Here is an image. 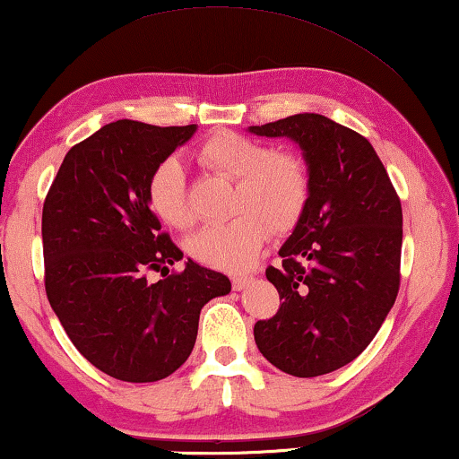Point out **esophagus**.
Returning <instances> with one entry per match:
<instances>
[{
	"instance_id": "1",
	"label": "esophagus",
	"mask_w": 459,
	"mask_h": 459,
	"mask_svg": "<svg viewBox=\"0 0 459 459\" xmlns=\"http://www.w3.org/2000/svg\"><path fill=\"white\" fill-rule=\"evenodd\" d=\"M249 282H251V276H232V289H235V291H243Z\"/></svg>"
}]
</instances>
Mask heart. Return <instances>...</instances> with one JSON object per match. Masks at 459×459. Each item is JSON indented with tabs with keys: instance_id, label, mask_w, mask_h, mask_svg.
Masks as SVG:
<instances>
[{
	"instance_id": "b5f03b06",
	"label": "heart",
	"mask_w": 459,
	"mask_h": 459,
	"mask_svg": "<svg viewBox=\"0 0 459 459\" xmlns=\"http://www.w3.org/2000/svg\"><path fill=\"white\" fill-rule=\"evenodd\" d=\"M199 164L232 180L222 224H210L191 237L189 254L210 268L245 270L260 254L266 232L281 237L299 224L312 195L309 168L299 153L273 150L245 134L221 131L199 145ZM150 204L172 229H189L193 216L185 172L166 158L150 178Z\"/></svg>"
}]
</instances>
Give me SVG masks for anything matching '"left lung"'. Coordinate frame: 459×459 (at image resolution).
Listing matches in <instances>:
<instances>
[{"instance_id": "left-lung-1", "label": "left lung", "mask_w": 459, "mask_h": 459, "mask_svg": "<svg viewBox=\"0 0 459 459\" xmlns=\"http://www.w3.org/2000/svg\"><path fill=\"white\" fill-rule=\"evenodd\" d=\"M299 143L312 195L281 266L266 279L281 295L257 320V350L270 364L309 378L350 364L377 337L402 281V202L370 141L320 114L249 126Z\"/></svg>"}]
</instances>
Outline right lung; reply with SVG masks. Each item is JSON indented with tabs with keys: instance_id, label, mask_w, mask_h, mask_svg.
Masks as SVG:
<instances>
[{
	"instance_id": "add662e5",
	"label": "right lung",
	"mask_w": 459,
	"mask_h": 459,
	"mask_svg": "<svg viewBox=\"0 0 459 459\" xmlns=\"http://www.w3.org/2000/svg\"><path fill=\"white\" fill-rule=\"evenodd\" d=\"M195 125L109 122L66 153L43 204L45 293L64 331L95 368L125 383H153L180 368L199 312L230 281L183 257L150 208L156 168Z\"/></svg>"
}]
</instances>
